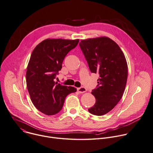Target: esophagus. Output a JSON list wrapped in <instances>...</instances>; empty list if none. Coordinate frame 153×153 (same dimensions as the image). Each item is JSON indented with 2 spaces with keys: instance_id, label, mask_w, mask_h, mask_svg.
<instances>
[{
  "instance_id": "obj_1",
  "label": "esophagus",
  "mask_w": 153,
  "mask_h": 153,
  "mask_svg": "<svg viewBox=\"0 0 153 153\" xmlns=\"http://www.w3.org/2000/svg\"><path fill=\"white\" fill-rule=\"evenodd\" d=\"M77 91L79 92V93H80V94H82V93H84V92H85L86 91V89L85 88V87H80V88H77Z\"/></svg>"
}]
</instances>
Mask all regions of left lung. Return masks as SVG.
Listing matches in <instances>:
<instances>
[{"mask_svg":"<svg viewBox=\"0 0 153 153\" xmlns=\"http://www.w3.org/2000/svg\"><path fill=\"white\" fill-rule=\"evenodd\" d=\"M79 46L91 72L100 76L91 92L95 103L88 111L103 115L118 103L125 90L128 76L125 56L118 45L108 37L82 40Z\"/></svg>","mask_w":153,"mask_h":153,"instance_id":"8db88e82","label":"left lung"}]
</instances>
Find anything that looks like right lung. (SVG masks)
<instances>
[{
    "label": "right lung",
    "instance_id": "add662e5",
    "mask_svg": "<svg viewBox=\"0 0 153 153\" xmlns=\"http://www.w3.org/2000/svg\"><path fill=\"white\" fill-rule=\"evenodd\" d=\"M79 39H47L33 49L27 67L26 79L32 103L47 115L58 114L66 97L76 92V88L54 81L62 68L63 61Z\"/></svg>",
    "mask_w": 153,
    "mask_h": 153
}]
</instances>
